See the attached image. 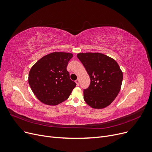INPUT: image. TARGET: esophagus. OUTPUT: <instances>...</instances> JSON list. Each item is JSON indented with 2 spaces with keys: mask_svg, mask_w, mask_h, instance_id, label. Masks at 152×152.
Listing matches in <instances>:
<instances>
[{
  "mask_svg": "<svg viewBox=\"0 0 152 152\" xmlns=\"http://www.w3.org/2000/svg\"><path fill=\"white\" fill-rule=\"evenodd\" d=\"M76 84H77V86H79L80 85V80H76Z\"/></svg>",
  "mask_w": 152,
  "mask_h": 152,
  "instance_id": "1",
  "label": "esophagus"
}]
</instances>
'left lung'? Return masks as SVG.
Wrapping results in <instances>:
<instances>
[{
	"mask_svg": "<svg viewBox=\"0 0 152 152\" xmlns=\"http://www.w3.org/2000/svg\"><path fill=\"white\" fill-rule=\"evenodd\" d=\"M77 57L88 73L91 83L84 89V99L94 109L109 105L119 92L123 73L118 63L100 53H80Z\"/></svg>",
	"mask_w": 152,
	"mask_h": 152,
	"instance_id": "obj_1",
	"label": "left lung"
}]
</instances>
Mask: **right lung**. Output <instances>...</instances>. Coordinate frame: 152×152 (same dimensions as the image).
<instances>
[{
  "instance_id": "1",
  "label": "right lung",
  "mask_w": 152,
  "mask_h": 152,
  "mask_svg": "<svg viewBox=\"0 0 152 152\" xmlns=\"http://www.w3.org/2000/svg\"><path fill=\"white\" fill-rule=\"evenodd\" d=\"M72 56L71 53H51L31 68L28 83L39 101L48 105H56L69 97L76 86L71 80L66 69Z\"/></svg>"
}]
</instances>
